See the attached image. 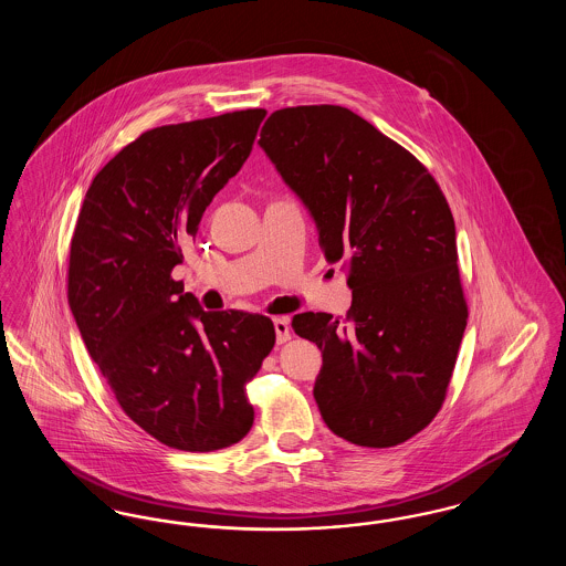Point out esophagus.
Instances as JSON below:
<instances>
[{
	"label": "esophagus",
	"instance_id": "esophagus-1",
	"mask_svg": "<svg viewBox=\"0 0 566 566\" xmlns=\"http://www.w3.org/2000/svg\"><path fill=\"white\" fill-rule=\"evenodd\" d=\"M273 328H275V339H277V344H284V342L291 339V324H289L286 316L273 318Z\"/></svg>",
	"mask_w": 566,
	"mask_h": 566
}]
</instances>
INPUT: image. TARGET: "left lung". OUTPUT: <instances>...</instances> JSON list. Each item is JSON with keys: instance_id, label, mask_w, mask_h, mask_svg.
Wrapping results in <instances>:
<instances>
[{"instance_id": "8db88e82", "label": "left lung", "mask_w": 566, "mask_h": 566, "mask_svg": "<svg viewBox=\"0 0 566 566\" xmlns=\"http://www.w3.org/2000/svg\"><path fill=\"white\" fill-rule=\"evenodd\" d=\"M259 146L348 270V318H293L323 352L321 416L356 446L403 443L443 403L467 326L450 206L422 163L342 106L275 109Z\"/></svg>"}]
</instances>
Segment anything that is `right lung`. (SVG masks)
<instances>
[{
    "mask_svg": "<svg viewBox=\"0 0 566 566\" xmlns=\"http://www.w3.org/2000/svg\"><path fill=\"white\" fill-rule=\"evenodd\" d=\"M265 114L139 135L93 178L72 238L67 298L84 346L123 411L176 450L212 452L245 437V381L275 344L268 316L206 312L171 277Z\"/></svg>",
    "mask_w": 566,
    "mask_h": 566,
    "instance_id": "right-lung-1",
    "label": "right lung"
}]
</instances>
